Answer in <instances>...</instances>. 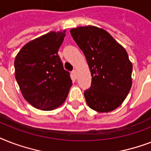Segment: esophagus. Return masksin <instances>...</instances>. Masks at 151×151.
<instances>
[{"label": "esophagus", "instance_id": "esophagus-1", "mask_svg": "<svg viewBox=\"0 0 151 151\" xmlns=\"http://www.w3.org/2000/svg\"><path fill=\"white\" fill-rule=\"evenodd\" d=\"M72 73H73V76H74L75 78H77V70H73L72 71Z\"/></svg>", "mask_w": 151, "mask_h": 151}]
</instances>
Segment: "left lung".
Returning <instances> with one entry per match:
<instances>
[{
	"label": "left lung",
	"instance_id": "1",
	"mask_svg": "<svg viewBox=\"0 0 151 151\" xmlns=\"http://www.w3.org/2000/svg\"><path fill=\"white\" fill-rule=\"evenodd\" d=\"M70 34L92 75V85L84 92L88 106L99 113L117 109L132 84V63L126 50L107 31L95 26L72 28Z\"/></svg>",
	"mask_w": 151,
	"mask_h": 151
}]
</instances>
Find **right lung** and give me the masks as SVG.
<instances>
[{"label": "right lung", "instance_id": "1", "mask_svg": "<svg viewBox=\"0 0 151 151\" xmlns=\"http://www.w3.org/2000/svg\"><path fill=\"white\" fill-rule=\"evenodd\" d=\"M66 29L51 31L29 41L15 59V77L22 96L34 107L52 110L65 102L72 86L58 55Z\"/></svg>", "mask_w": 151, "mask_h": 151}]
</instances>
